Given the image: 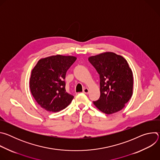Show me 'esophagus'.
<instances>
[{
  "label": "esophagus",
  "mask_w": 160,
  "mask_h": 160,
  "mask_svg": "<svg viewBox=\"0 0 160 160\" xmlns=\"http://www.w3.org/2000/svg\"><path fill=\"white\" fill-rule=\"evenodd\" d=\"M88 92H89V90H88V89L87 88H85L83 90V92L84 94H88Z\"/></svg>",
  "instance_id": "obj_1"
}]
</instances>
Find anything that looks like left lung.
<instances>
[{
	"label": "left lung",
	"instance_id": "obj_1",
	"mask_svg": "<svg viewBox=\"0 0 160 160\" xmlns=\"http://www.w3.org/2000/svg\"><path fill=\"white\" fill-rule=\"evenodd\" d=\"M88 61L100 78L101 95L94 104L106 114L120 111L133 94V73L127 61L113 52L91 56Z\"/></svg>",
	"mask_w": 160,
	"mask_h": 160
}]
</instances>
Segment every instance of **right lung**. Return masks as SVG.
I'll return each mask as SVG.
<instances>
[{"mask_svg":"<svg viewBox=\"0 0 160 160\" xmlns=\"http://www.w3.org/2000/svg\"><path fill=\"white\" fill-rule=\"evenodd\" d=\"M74 56H52L40 59L32 72L30 88L37 102L50 112H58L69 105L74 96L65 89L67 70L75 62Z\"/></svg>","mask_w":160,"mask_h":160,"instance_id":"obj_1","label":"right lung"}]
</instances>
